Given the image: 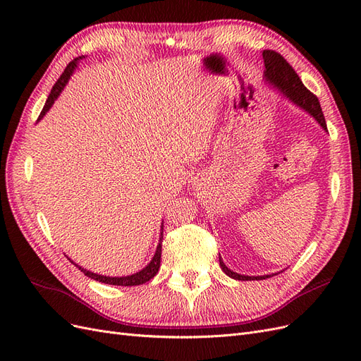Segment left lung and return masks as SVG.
<instances>
[{"label": "left lung", "mask_w": 361, "mask_h": 361, "mask_svg": "<svg viewBox=\"0 0 361 361\" xmlns=\"http://www.w3.org/2000/svg\"><path fill=\"white\" fill-rule=\"evenodd\" d=\"M262 56H264V63H265V69H267L265 71L267 81L279 87V89L283 92V94H286L293 104H297L298 106L302 108V110L310 113L316 120H318L319 125L324 129H326L325 117H324L318 97H316L307 89V87L302 84L300 76L297 75V72L293 71L290 64L285 60V57L272 49H265L264 52H262ZM220 267L228 277H232L235 280H264V279L271 277V276L250 277V276L236 274V272L231 271L223 264L221 257H220Z\"/></svg>", "instance_id": "1"}]
</instances>
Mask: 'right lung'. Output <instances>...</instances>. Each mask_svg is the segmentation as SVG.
I'll return each instance as SVG.
<instances>
[{"instance_id":"1","label":"right lung","mask_w":361,"mask_h":361,"mask_svg":"<svg viewBox=\"0 0 361 361\" xmlns=\"http://www.w3.org/2000/svg\"><path fill=\"white\" fill-rule=\"evenodd\" d=\"M81 59H82V57H78V59L72 60V61L68 64V66H66V69H64V72L60 75V78L57 80V82L54 84V87L51 89V93H49V96H48V99H47V102H45V106H43V110H42V113H40V116H39V120H40L43 116H45V113L49 110L51 105L54 104V101L57 99L59 94H60L61 90L64 89V85H66V82L69 81L71 75L73 73V71H75V68H76V64H78V60H81ZM161 235H162V233H161ZM161 239H162V238H161ZM161 243H162V241H159V244H158V247H157V253H155L154 259L150 260V264H149L145 269H141L140 272H137V274L128 276V277H106V276H99V274H94V272H90V271H87V269L78 267L76 264H75V265L81 269V272H84V276L90 277V279H93V280H96V281L106 283V285H114V286H138V285H143V283L149 281L150 279H154V277L157 276V272H158L159 265H161ZM69 260H71V259H69ZM71 262H72V260H71Z\"/></svg>"}]
</instances>
